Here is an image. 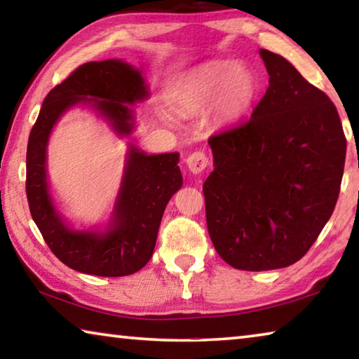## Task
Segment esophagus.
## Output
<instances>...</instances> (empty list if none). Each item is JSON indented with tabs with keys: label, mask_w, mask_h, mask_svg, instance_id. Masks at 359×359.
<instances>
[{
	"label": "esophagus",
	"mask_w": 359,
	"mask_h": 359,
	"mask_svg": "<svg viewBox=\"0 0 359 359\" xmlns=\"http://www.w3.org/2000/svg\"><path fill=\"white\" fill-rule=\"evenodd\" d=\"M209 165V158L201 150L193 151V154L188 155L187 158V166L193 174H201L205 168Z\"/></svg>",
	"instance_id": "34e87169"
}]
</instances>
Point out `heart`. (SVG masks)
<instances>
[{
	"instance_id": "1",
	"label": "heart",
	"mask_w": 359,
	"mask_h": 359,
	"mask_svg": "<svg viewBox=\"0 0 359 359\" xmlns=\"http://www.w3.org/2000/svg\"><path fill=\"white\" fill-rule=\"evenodd\" d=\"M258 92V77L248 66L210 62L191 71L180 82L175 101L187 112L210 106L212 120L218 125H229L247 115Z\"/></svg>"
}]
</instances>
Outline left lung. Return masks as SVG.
Segmentation results:
<instances>
[{
    "label": "left lung",
    "mask_w": 359,
    "mask_h": 359,
    "mask_svg": "<svg viewBox=\"0 0 359 359\" xmlns=\"http://www.w3.org/2000/svg\"><path fill=\"white\" fill-rule=\"evenodd\" d=\"M269 87L252 117L209 137L205 220L217 253L242 271L294 264L336 208L345 139L337 109L283 57L261 48Z\"/></svg>",
    "instance_id": "obj_1"
}]
</instances>
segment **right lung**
<instances>
[{
  "mask_svg": "<svg viewBox=\"0 0 359 359\" xmlns=\"http://www.w3.org/2000/svg\"><path fill=\"white\" fill-rule=\"evenodd\" d=\"M147 98L142 74L121 60L81 65L42 102L27 149V198L32 217L52 253L83 274L121 277L149 263L163 212L182 187L179 154L147 155L135 145L104 233L74 231L52 204L46 177V150L53 125L65 111L85 102L109 120L118 135H130L133 111L126 104Z\"/></svg>",
  "mask_w": 359,
  "mask_h": 359,
  "instance_id": "right-lung-1",
  "label": "right lung"
}]
</instances>
